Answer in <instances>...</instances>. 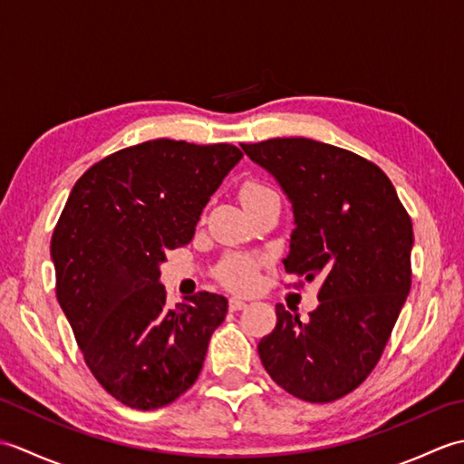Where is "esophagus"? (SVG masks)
<instances>
[{
  "instance_id": "esophagus-1",
  "label": "esophagus",
  "mask_w": 464,
  "mask_h": 464,
  "mask_svg": "<svg viewBox=\"0 0 464 464\" xmlns=\"http://www.w3.org/2000/svg\"><path fill=\"white\" fill-rule=\"evenodd\" d=\"M245 307H247V303H245L243 299H237V297L229 299V309L231 311H243Z\"/></svg>"
}]
</instances>
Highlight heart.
Wrapping results in <instances>:
<instances>
[{"label": "heart", "instance_id": "b5f03b06", "mask_svg": "<svg viewBox=\"0 0 464 464\" xmlns=\"http://www.w3.org/2000/svg\"><path fill=\"white\" fill-rule=\"evenodd\" d=\"M273 193L267 185L259 181H245L239 189L241 203L247 207L249 203L261 199L263 195ZM217 277L225 285V287L235 289V291H249L253 285L257 283V261L247 257V255H231L227 257L219 271H217Z\"/></svg>", "mask_w": 464, "mask_h": 464}]
</instances>
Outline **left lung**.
<instances>
[{
    "label": "left lung",
    "instance_id": "1",
    "mask_svg": "<svg viewBox=\"0 0 464 464\" xmlns=\"http://www.w3.org/2000/svg\"><path fill=\"white\" fill-rule=\"evenodd\" d=\"M295 215L285 271L321 279L309 321L277 304L259 343L271 379L293 397L331 402L369 377L411 291L412 223L377 165L304 137L241 143Z\"/></svg>",
    "mask_w": 464,
    "mask_h": 464
}]
</instances>
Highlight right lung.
Segmentation results:
<instances>
[{
	"label": "right lung",
	"mask_w": 464,
	"mask_h": 464,
	"mask_svg": "<svg viewBox=\"0 0 464 464\" xmlns=\"http://www.w3.org/2000/svg\"><path fill=\"white\" fill-rule=\"evenodd\" d=\"M243 153L153 140L107 155L73 185L53 229L55 295L87 367L123 405L153 411L191 387L227 299L201 291L165 307V249L195 235Z\"/></svg>",
	"instance_id": "right-lung-1"
}]
</instances>
